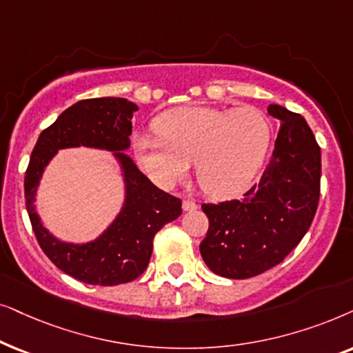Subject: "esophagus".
<instances>
[{
  "label": "esophagus",
  "instance_id": "esophagus-1",
  "mask_svg": "<svg viewBox=\"0 0 353 353\" xmlns=\"http://www.w3.org/2000/svg\"><path fill=\"white\" fill-rule=\"evenodd\" d=\"M182 208H184V211H195L196 208H199V205H196L192 199H185L184 201H182Z\"/></svg>",
  "mask_w": 353,
  "mask_h": 353
}]
</instances>
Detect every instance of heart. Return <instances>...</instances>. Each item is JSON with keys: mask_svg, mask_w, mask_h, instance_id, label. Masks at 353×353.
<instances>
[{"mask_svg": "<svg viewBox=\"0 0 353 353\" xmlns=\"http://www.w3.org/2000/svg\"><path fill=\"white\" fill-rule=\"evenodd\" d=\"M158 135L134 142L139 163L158 184H176L194 161L200 189L213 199H232L248 189L265 163L271 125L255 108L219 110L177 106L154 117Z\"/></svg>", "mask_w": 353, "mask_h": 353, "instance_id": "b5f03b06", "label": "heart"}]
</instances>
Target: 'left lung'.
Returning a JSON list of instances; mask_svg holds the SVG:
<instances>
[{
    "label": "left lung",
    "mask_w": 353,
    "mask_h": 353,
    "mask_svg": "<svg viewBox=\"0 0 353 353\" xmlns=\"http://www.w3.org/2000/svg\"><path fill=\"white\" fill-rule=\"evenodd\" d=\"M274 152L258 184L242 199L203 203L210 228L200 253L214 274L248 279L279 265L312 225L319 201L321 150L307 121L284 106Z\"/></svg>",
    "instance_id": "8db88e82"
}]
</instances>
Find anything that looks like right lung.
<instances>
[{
  "label": "right lung",
  "mask_w": 353,
  "mask_h": 353,
  "mask_svg": "<svg viewBox=\"0 0 353 353\" xmlns=\"http://www.w3.org/2000/svg\"><path fill=\"white\" fill-rule=\"evenodd\" d=\"M137 105L125 98H90L61 112L40 134L23 177L32 229L45 255L65 274L93 285H117L147 270L153 239L164 224L182 214L179 199L158 189L124 153L130 147ZM88 146L113 152L126 184L125 205L110 228L87 244H69L51 236L34 211V194L46 164L58 149Z\"/></svg>",
  "instance_id": "add662e5"
}]
</instances>
